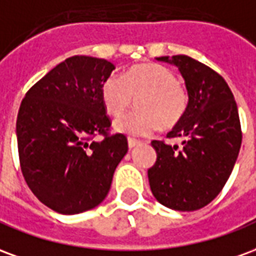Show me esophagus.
I'll return each mask as SVG.
<instances>
[{
    "mask_svg": "<svg viewBox=\"0 0 256 256\" xmlns=\"http://www.w3.org/2000/svg\"><path fill=\"white\" fill-rule=\"evenodd\" d=\"M128 148H130V150H133V148H136L137 145L141 144V141H138V140H134V138H128Z\"/></svg>",
    "mask_w": 256,
    "mask_h": 256,
    "instance_id": "34e87169",
    "label": "esophagus"
}]
</instances>
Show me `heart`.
<instances>
[{
    "instance_id": "heart-1",
    "label": "heart",
    "mask_w": 256,
    "mask_h": 256,
    "mask_svg": "<svg viewBox=\"0 0 256 256\" xmlns=\"http://www.w3.org/2000/svg\"><path fill=\"white\" fill-rule=\"evenodd\" d=\"M138 111L115 120L119 133L134 137L150 136L158 128H172L181 122L188 108V92L170 68L156 63L134 66L123 75L112 74L101 86V100L106 112L119 116L132 106Z\"/></svg>"
}]
</instances>
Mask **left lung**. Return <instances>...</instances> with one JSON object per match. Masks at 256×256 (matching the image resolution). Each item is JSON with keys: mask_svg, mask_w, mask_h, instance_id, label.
<instances>
[{"mask_svg": "<svg viewBox=\"0 0 256 256\" xmlns=\"http://www.w3.org/2000/svg\"><path fill=\"white\" fill-rule=\"evenodd\" d=\"M159 62L180 70L188 108L168 138L182 148L154 140L156 162L148 170L156 200L177 211H194L212 202L230 177L242 146V126L232 90L220 74L194 58L177 54Z\"/></svg>", "mask_w": 256, "mask_h": 256, "instance_id": "obj_1", "label": "left lung"}]
</instances>
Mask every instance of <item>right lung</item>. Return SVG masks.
<instances>
[{
	"label": "right lung",
	"mask_w": 256,
	"mask_h": 256,
	"mask_svg": "<svg viewBox=\"0 0 256 256\" xmlns=\"http://www.w3.org/2000/svg\"><path fill=\"white\" fill-rule=\"evenodd\" d=\"M115 66L72 56L40 79L22 101L16 137L22 172L40 202L72 215L97 207L128 154V138L110 134L101 86ZM102 135L101 140H94Z\"/></svg>",
	"instance_id": "obj_1"
}]
</instances>
